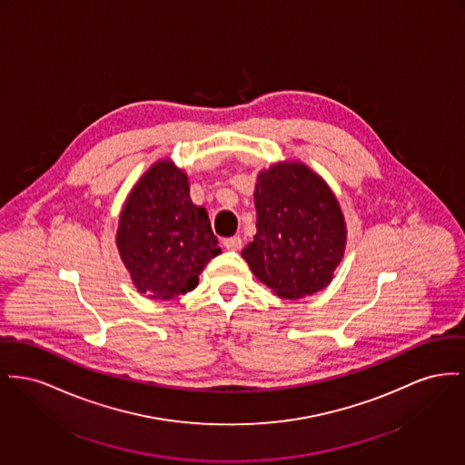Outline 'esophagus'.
I'll return each mask as SVG.
<instances>
[{"label": "esophagus", "mask_w": 465, "mask_h": 465, "mask_svg": "<svg viewBox=\"0 0 465 465\" xmlns=\"http://www.w3.org/2000/svg\"><path fill=\"white\" fill-rule=\"evenodd\" d=\"M223 246L226 247L228 251H239L242 247V239L241 237H228L223 241Z\"/></svg>", "instance_id": "esophagus-1"}]
</instances>
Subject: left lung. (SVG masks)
<instances>
[{"label":"left lung","mask_w":465,"mask_h":465,"mask_svg":"<svg viewBox=\"0 0 465 465\" xmlns=\"http://www.w3.org/2000/svg\"><path fill=\"white\" fill-rule=\"evenodd\" d=\"M256 235L242 249L251 272L281 299L325 290L346 251V221L325 179L302 162L260 170Z\"/></svg>","instance_id":"left-lung-1"}]
</instances>
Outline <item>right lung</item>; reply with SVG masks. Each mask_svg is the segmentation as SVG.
I'll list each match as a JSON object with an SVG mask.
<instances>
[{
  "mask_svg": "<svg viewBox=\"0 0 465 465\" xmlns=\"http://www.w3.org/2000/svg\"><path fill=\"white\" fill-rule=\"evenodd\" d=\"M115 244L134 286L153 301L194 290L198 275L221 252L205 207L192 202L188 173L170 158L151 164L132 188Z\"/></svg>",
  "mask_w": 465,
  "mask_h": 465,
  "instance_id": "obj_1",
  "label": "right lung"
}]
</instances>
